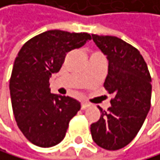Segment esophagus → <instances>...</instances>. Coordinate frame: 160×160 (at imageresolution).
<instances>
[{"instance_id":"34e87169","label":"esophagus","mask_w":160,"mask_h":160,"mask_svg":"<svg viewBox=\"0 0 160 160\" xmlns=\"http://www.w3.org/2000/svg\"><path fill=\"white\" fill-rule=\"evenodd\" d=\"M89 105H91V104H89L88 102H82V109H86L87 108L89 107Z\"/></svg>"}]
</instances>
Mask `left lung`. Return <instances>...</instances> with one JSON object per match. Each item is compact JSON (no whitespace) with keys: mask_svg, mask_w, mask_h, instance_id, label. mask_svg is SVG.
<instances>
[{"mask_svg":"<svg viewBox=\"0 0 160 160\" xmlns=\"http://www.w3.org/2000/svg\"><path fill=\"white\" fill-rule=\"evenodd\" d=\"M108 60V73L103 83L113 94L110 108L100 110V118L91 125L93 141L108 150L128 145L142 127L150 108L151 77L139 51L122 38L92 35Z\"/></svg>","mask_w":160,"mask_h":160,"instance_id":"left-lung-1","label":"left lung"}]
</instances>
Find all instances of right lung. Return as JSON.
I'll return each instance as SVG.
<instances>
[{
  "label": "right lung",
  "instance_id": "obj_1",
  "mask_svg": "<svg viewBox=\"0 0 160 160\" xmlns=\"http://www.w3.org/2000/svg\"><path fill=\"white\" fill-rule=\"evenodd\" d=\"M88 32L52 30L28 41L20 50L10 78L12 108L26 138L40 148H52L66 136L81 103L51 93L50 78L61 69L67 53L82 47Z\"/></svg>",
  "mask_w": 160,
  "mask_h": 160
}]
</instances>
